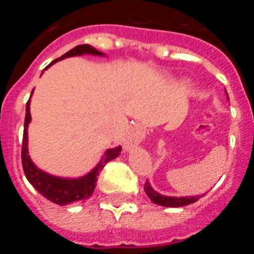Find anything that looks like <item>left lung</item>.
Wrapping results in <instances>:
<instances>
[{"label":"left lung","instance_id":"1","mask_svg":"<svg viewBox=\"0 0 254 254\" xmlns=\"http://www.w3.org/2000/svg\"><path fill=\"white\" fill-rule=\"evenodd\" d=\"M225 94H226V96H228L226 90H225ZM228 99H229V96H228ZM143 190H145L147 197L151 199L152 202L156 203V205L165 206V207H182V206L190 205V203H193V202H196V201H198V199L201 198L202 196H205V194H202V196H190V197L188 196H186V197L164 196V194H160L159 192H156V190L151 187V185H150L149 181L145 183V186H143Z\"/></svg>","mask_w":254,"mask_h":254}]
</instances>
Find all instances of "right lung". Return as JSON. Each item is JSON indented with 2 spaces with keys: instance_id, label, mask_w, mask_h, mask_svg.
Masks as SVG:
<instances>
[{
  "instance_id": "1",
  "label": "right lung",
  "mask_w": 254,
  "mask_h": 254,
  "mask_svg": "<svg viewBox=\"0 0 254 254\" xmlns=\"http://www.w3.org/2000/svg\"><path fill=\"white\" fill-rule=\"evenodd\" d=\"M84 55H90V56H100V57H105L103 52H99L94 47L89 46V44H81L64 56H61L60 58L55 60L49 64H52L62 61L64 58L68 57H75V56H84ZM47 67V68H48ZM46 68V69H47ZM34 93V89L30 94L31 95ZM29 99L26 103V113H25V123H24V136H22V149H21V161H22V168H24V173H25L26 179L29 181L33 187L39 192L43 197L47 199L52 201V202L57 203L60 206L68 205V203L76 202V201H85L93 194L94 190H95L96 182H98V176L105 167V164L108 161L116 159L118 155L122 151V147L117 146L113 149L105 150L103 154L102 159L95 167L90 170V172L78 178H64V177H56L52 176L49 173L44 172L40 168H38L33 160L30 159V155L28 151V127L29 123L31 121V114H30V102Z\"/></svg>"
}]
</instances>
